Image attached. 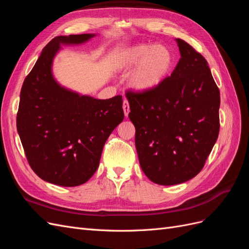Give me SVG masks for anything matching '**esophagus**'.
<instances>
[{"label":"esophagus","mask_w":249,"mask_h":249,"mask_svg":"<svg viewBox=\"0 0 249 249\" xmlns=\"http://www.w3.org/2000/svg\"><path fill=\"white\" fill-rule=\"evenodd\" d=\"M123 108H124V115L127 116L129 115L130 113V105H129V102H127L126 99L124 100V103H123Z\"/></svg>","instance_id":"esophagus-1"}]
</instances>
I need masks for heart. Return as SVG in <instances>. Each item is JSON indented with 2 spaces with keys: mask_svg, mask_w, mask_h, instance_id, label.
<instances>
[{
  "mask_svg": "<svg viewBox=\"0 0 249 249\" xmlns=\"http://www.w3.org/2000/svg\"><path fill=\"white\" fill-rule=\"evenodd\" d=\"M175 63L172 52L164 46L140 43L122 51L116 59L119 70H131L130 85L139 91L153 90L162 84Z\"/></svg>",
  "mask_w": 249,
  "mask_h": 249,
  "instance_id": "heart-1",
  "label": "heart"
}]
</instances>
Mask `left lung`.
Listing matches in <instances>:
<instances>
[{
    "label": "left lung",
    "mask_w": 249,
    "mask_h": 249,
    "mask_svg": "<svg viewBox=\"0 0 249 249\" xmlns=\"http://www.w3.org/2000/svg\"><path fill=\"white\" fill-rule=\"evenodd\" d=\"M176 40L180 58L170 77L153 90L125 92L141 169L163 186L198 175L220 127V92L207 60Z\"/></svg>",
    "instance_id": "8db88e82"
}]
</instances>
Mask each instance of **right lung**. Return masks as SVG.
<instances>
[{
	"label": "right lung",
	"mask_w": 249,
	"mask_h": 249,
	"mask_svg": "<svg viewBox=\"0 0 249 249\" xmlns=\"http://www.w3.org/2000/svg\"><path fill=\"white\" fill-rule=\"evenodd\" d=\"M93 36L53 38L20 90L17 127L27 160L40 178L58 186H79L94 175L105 143L124 117L122 95L109 100L80 95L53 77L60 44H79Z\"/></svg>",
	"instance_id": "add662e5"
}]
</instances>
